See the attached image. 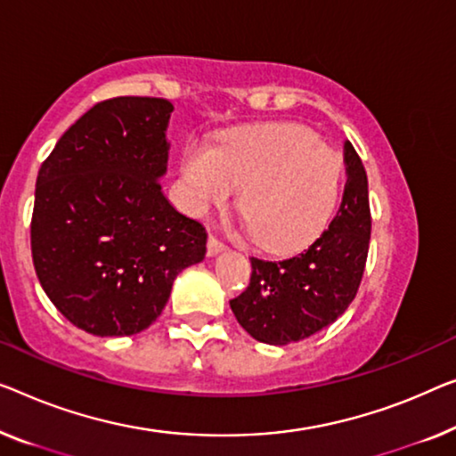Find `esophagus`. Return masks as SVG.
<instances>
[{
  "instance_id": "34e87169",
  "label": "esophagus",
  "mask_w": 456,
  "mask_h": 456,
  "mask_svg": "<svg viewBox=\"0 0 456 456\" xmlns=\"http://www.w3.org/2000/svg\"><path fill=\"white\" fill-rule=\"evenodd\" d=\"M225 249H227L225 243L216 240L215 235H208V241H207V254L208 256H216V254H221V251H225Z\"/></svg>"
}]
</instances>
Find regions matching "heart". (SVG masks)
<instances>
[{
	"mask_svg": "<svg viewBox=\"0 0 456 456\" xmlns=\"http://www.w3.org/2000/svg\"><path fill=\"white\" fill-rule=\"evenodd\" d=\"M182 196L205 216L241 190L240 210L257 246L305 248L328 225L339 194V161L297 125H262L233 133L219 147L190 142L180 161Z\"/></svg>",
	"mask_w": 456,
	"mask_h": 456,
	"instance_id": "1",
	"label": "heart"
}]
</instances>
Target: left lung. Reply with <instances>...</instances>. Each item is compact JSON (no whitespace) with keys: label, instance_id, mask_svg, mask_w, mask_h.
I'll use <instances>...</instances> for the list:
<instances>
[{"label":"left lung","instance_id":"1","mask_svg":"<svg viewBox=\"0 0 456 456\" xmlns=\"http://www.w3.org/2000/svg\"><path fill=\"white\" fill-rule=\"evenodd\" d=\"M344 166L342 205L328 231L287 260L249 257V287L229 305L257 342L287 346L314 336L356 297L369 256L370 208L369 180L350 141H344Z\"/></svg>","mask_w":456,"mask_h":456}]
</instances>
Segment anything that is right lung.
Here are the masks:
<instances>
[{"label":"right lung","mask_w":456,"mask_h":456,"mask_svg":"<svg viewBox=\"0 0 456 456\" xmlns=\"http://www.w3.org/2000/svg\"><path fill=\"white\" fill-rule=\"evenodd\" d=\"M172 102H100L40 166L30 243L54 307L92 336H133L166 307L182 270L205 260L207 231L163 194Z\"/></svg>","instance_id":"add662e5"}]
</instances>
